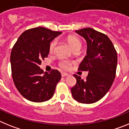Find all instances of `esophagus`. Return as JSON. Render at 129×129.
Returning <instances> with one entry per match:
<instances>
[{
	"instance_id": "obj_1",
	"label": "esophagus",
	"mask_w": 129,
	"mask_h": 129,
	"mask_svg": "<svg viewBox=\"0 0 129 129\" xmlns=\"http://www.w3.org/2000/svg\"><path fill=\"white\" fill-rule=\"evenodd\" d=\"M68 76V74H67V73H64V72H62L61 73V76L62 77H66V76Z\"/></svg>"
}]
</instances>
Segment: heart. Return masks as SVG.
<instances>
[{"label":"heart","mask_w":129,"mask_h":129,"mask_svg":"<svg viewBox=\"0 0 129 129\" xmlns=\"http://www.w3.org/2000/svg\"><path fill=\"white\" fill-rule=\"evenodd\" d=\"M67 41L69 43L70 46H71L73 50H77V49H80L81 48L82 44L81 42L79 39L77 37H75V36H73V35H70L68 36L67 38ZM57 44V41L56 40H53L52 42L50 43V45H49V51L50 52L52 53V52L54 51L55 48ZM72 65V62L71 61H69L68 60H65V59H62L61 61H59V67L63 70H68L69 68H70Z\"/></svg>","instance_id":"1"}]
</instances>
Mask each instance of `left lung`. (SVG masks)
Masks as SVG:
<instances>
[{
    "instance_id": "1",
    "label": "left lung",
    "mask_w": 129,
    "mask_h": 129,
    "mask_svg": "<svg viewBox=\"0 0 129 129\" xmlns=\"http://www.w3.org/2000/svg\"><path fill=\"white\" fill-rule=\"evenodd\" d=\"M86 39L87 54L78 70L88 71L85 80L74 74L76 84L71 88L73 98L81 103H95L105 96L115 77L118 57L113 44L105 34L90 28L76 30Z\"/></svg>"
}]
</instances>
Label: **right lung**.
<instances>
[{"mask_svg":"<svg viewBox=\"0 0 129 129\" xmlns=\"http://www.w3.org/2000/svg\"><path fill=\"white\" fill-rule=\"evenodd\" d=\"M61 33L44 27L31 28L14 44L10 55L11 75L17 89L26 100L43 102L53 96L61 73L55 69L44 73L39 65L48 57L50 42Z\"/></svg>","mask_w":129,"mask_h":129,"instance_id":"obj_1","label":"right lung"}]
</instances>
